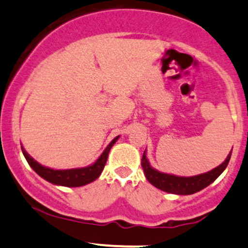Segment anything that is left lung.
<instances>
[{
  "instance_id": "1",
  "label": "left lung",
  "mask_w": 248,
  "mask_h": 248,
  "mask_svg": "<svg viewBox=\"0 0 248 248\" xmlns=\"http://www.w3.org/2000/svg\"><path fill=\"white\" fill-rule=\"evenodd\" d=\"M231 155L232 152L229 153L227 159H226L221 165L213 169L212 171L205 172V173L199 174V176L194 177H178L173 176V174L163 173V172L155 170V169L151 168L150 163H148L147 158H146L145 152L141 159V166L142 170L145 172V176L146 178H147V181L150 182L152 186L158 187V189L169 192V194L191 195L200 191V190L204 189V187L209 186V184H212L213 182L222 173L223 170L227 168Z\"/></svg>"
}]
</instances>
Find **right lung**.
Masks as SVG:
<instances>
[{
    "instance_id": "obj_1",
    "label": "right lung",
    "mask_w": 248,
    "mask_h": 248,
    "mask_svg": "<svg viewBox=\"0 0 248 248\" xmlns=\"http://www.w3.org/2000/svg\"><path fill=\"white\" fill-rule=\"evenodd\" d=\"M117 139H119V137H116L115 139L111 140L110 144L107 146L106 150L103 151L101 157L98 158L93 165L82 169H70V170H53V169L45 168V166L40 165L38 161H35L34 159L31 157V155L26 152V150L22 146H21V150H22L23 155H25L26 160L28 161L31 168H32L41 178L46 179L49 183L56 184V186L76 187L85 186V184H89L100 177L101 172L103 171L104 165H106L107 163V159H108L109 151L113 147V145L115 144Z\"/></svg>"
}]
</instances>
